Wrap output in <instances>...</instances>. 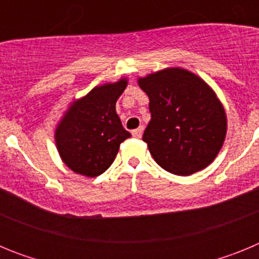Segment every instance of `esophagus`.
Masks as SVG:
<instances>
[{
	"mask_svg": "<svg viewBox=\"0 0 259 259\" xmlns=\"http://www.w3.org/2000/svg\"><path fill=\"white\" fill-rule=\"evenodd\" d=\"M143 132H144V128L139 127L137 130H134V131H132V136H134L135 139H141V136H143Z\"/></svg>",
	"mask_w": 259,
	"mask_h": 259,
	"instance_id": "esophagus-1",
	"label": "esophagus"
}]
</instances>
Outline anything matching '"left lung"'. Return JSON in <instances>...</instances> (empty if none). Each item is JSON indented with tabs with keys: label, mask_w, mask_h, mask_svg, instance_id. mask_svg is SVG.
Here are the masks:
<instances>
[{
	"label": "left lung",
	"mask_w": 259,
	"mask_h": 259,
	"mask_svg": "<svg viewBox=\"0 0 259 259\" xmlns=\"http://www.w3.org/2000/svg\"><path fill=\"white\" fill-rule=\"evenodd\" d=\"M149 97L143 140L162 168L188 176L209 166L227 134V115L214 89L198 75L167 67L137 79Z\"/></svg>",
	"instance_id": "obj_1"
}]
</instances>
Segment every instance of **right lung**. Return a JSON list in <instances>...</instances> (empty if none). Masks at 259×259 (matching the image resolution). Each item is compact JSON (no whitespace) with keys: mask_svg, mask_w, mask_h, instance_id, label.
Masks as SVG:
<instances>
[{"mask_svg":"<svg viewBox=\"0 0 259 259\" xmlns=\"http://www.w3.org/2000/svg\"><path fill=\"white\" fill-rule=\"evenodd\" d=\"M127 77L97 85L71 101L54 131L62 162L75 174L96 178L111 166L119 146L131 134L116 114V100L124 92Z\"/></svg>","mask_w":259,"mask_h":259,"instance_id":"1","label":"right lung"}]
</instances>
